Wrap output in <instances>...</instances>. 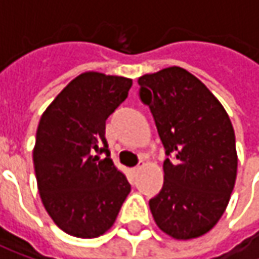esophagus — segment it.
<instances>
[{
	"label": "esophagus",
	"instance_id": "1",
	"mask_svg": "<svg viewBox=\"0 0 259 259\" xmlns=\"http://www.w3.org/2000/svg\"><path fill=\"white\" fill-rule=\"evenodd\" d=\"M141 169H142V166L139 165V166H136V168H133V169H132V174H133V176H136Z\"/></svg>",
	"mask_w": 259,
	"mask_h": 259
}]
</instances>
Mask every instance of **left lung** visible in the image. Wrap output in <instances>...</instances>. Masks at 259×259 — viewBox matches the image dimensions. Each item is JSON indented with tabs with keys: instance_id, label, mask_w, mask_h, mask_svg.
<instances>
[{
	"instance_id": "8db88e82",
	"label": "left lung",
	"mask_w": 259,
	"mask_h": 259,
	"mask_svg": "<svg viewBox=\"0 0 259 259\" xmlns=\"http://www.w3.org/2000/svg\"><path fill=\"white\" fill-rule=\"evenodd\" d=\"M138 83L166 154L163 187L150 199L154 222L177 240L199 237L222 218L235 184L231 120L211 91L181 67L144 75Z\"/></svg>"
}]
</instances>
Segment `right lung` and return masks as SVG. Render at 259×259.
<instances>
[{
	"label": "right lung",
	"instance_id": "1",
	"mask_svg": "<svg viewBox=\"0 0 259 259\" xmlns=\"http://www.w3.org/2000/svg\"><path fill=\"white\" fill-rule=\"evenodd\" d=\"M132 79L87 72L43 112L32 151L41 202L58 228L79 238L105 234L130 184L111 159L106 118L127 99Z\"/></svg>",
	"mask_w": 259,
	"mask_h": 259
}]
</instances>
